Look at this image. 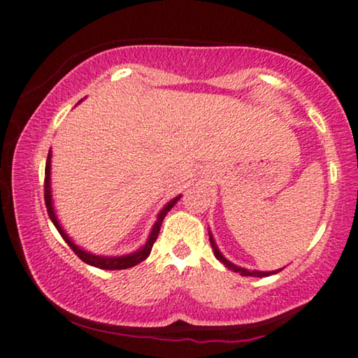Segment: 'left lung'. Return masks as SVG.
Returning a JSON list of instances; mask_svg holds the SVG:
<instances>
[{
	"instance_id": "1",
	"label": "left lung",
	"mask_w": 358,
	"mask_h": 358,
	"mask_svg": "<svg viewBox=\"0 0 358 358\" xmlns=\"http://www.w3.org/2000/svg\"><path fill=\"white\" fill-rule=\"evenodd\" d=\"M208 234H210V243H211V248H213V253H215V257L217 258V260H220L222 265H224L226 268H229L231 271H234V273H239L241 276H253V278H266V276H271V274H276V273H279L281 271V269H274V271H257V269H247V268H242V266H237V265H234V263H231L229 260H227V258L222 255V253L220 252V248H217V245H216V242H215V239H213V234H211V232L208 231Z\"/></svg>"
}]
</instances>
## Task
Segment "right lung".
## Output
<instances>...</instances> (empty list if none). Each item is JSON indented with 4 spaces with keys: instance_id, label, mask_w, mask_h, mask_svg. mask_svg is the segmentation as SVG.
I'll return each mask as SVG.
<instances>
[{
    "instance_id": "obj_1",
    "label": "right lung",
    "mask_w": 358,
    "mask_h": 358,
    "mask_svg": "<svg viewBox=\"0 0 358 358\" xmlns=\"http://www.w3.org/2000/svg\"><path fill=\"white\" fill-rule=\"evenodd\" d=\"M179 199H180V195L174 196L173 200H169L168 203L163 206L162 211H159L158 216H157V221H155L152 231H150L147 242H145L143 245L138 248V250L132 252V253H127V255H121V257L95 255V253L87 252L85 248L77 245V243L72 241L69 236H67V232L63 229V226H61L58 216H56V211H55V206H53V195H51V150L48 152V159H46V166H45V203H46V211H48L50 220L53 221L55 227L58 229V232L61 234V237H63V239L66 241L67 245H69L72 250H74L76 255L79 257L82 262H85L87 265H92V266L101 268V269H126V268L136 266L141 262H143L145 258L150 255V252H152V247H153V243H155V241H157V237L159 234V227H162V222L164 220V216L168 215V211L173 208V206L176 205V201H178Z\"/></svg>"
}]
</instances>
